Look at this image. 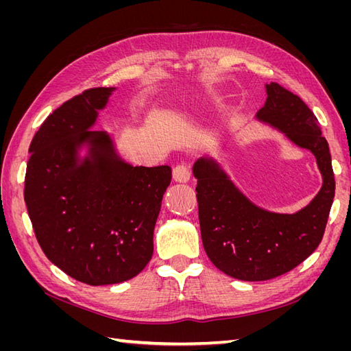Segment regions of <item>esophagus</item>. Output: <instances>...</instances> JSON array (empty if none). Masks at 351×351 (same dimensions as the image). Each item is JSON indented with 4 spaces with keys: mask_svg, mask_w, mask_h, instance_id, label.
Wrapping results in <instances>:
<instances>
[{
    "mask_svg": "<svg viewBox=\"0 0 351 351\" xmlns=\"http://www.w3.org/2000/svg\"><path fill=\"white\" fill-rule=\"evenodd\" d=\"M173 177L176 182H180V183H186L190 180V168L186 162H182V164H177L173 169Z\"/></svg>",
    "mask_w": 351,
    "mask_h": 351,
    "instance_id": "obj_1",
    "label": "esophagus"
}]
</instances>
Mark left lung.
Here are the masks:
<instances>
[{
    "label": "left lung",
    "instance_id": "left-lung-1",
    "mask_svg": "<svg viewBox=\"0 0 351 351\" xmlns=\"http://www.w3.org/2000/svg\"><path fill=\"white\" fill-rule=\"evenodd\" d=\"M267 93L258 117L284 132L297 146L312 151L324 184L302 210L274 214L254 206L214 162L200 158L195 164L205 252L219 271L243 281L280 277L309 258L322 241L335 195L331 154L312 110L280 83L267 84Z\"/></svg>",
    "mask_w": 351,
    "mask_h": 351
}]
</instances>
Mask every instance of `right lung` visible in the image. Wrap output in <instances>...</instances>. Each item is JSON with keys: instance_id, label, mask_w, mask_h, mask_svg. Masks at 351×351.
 <instances>
[{"instance_id": "right-lung-1", "label": "right lung", "mask_w": 351, "mask_h": 351, "mask_svg": "<svg viewBox=\"0 0 351 351\" xmlns=\"http://www.w3.org/2000/svg\"><path fill=\"white\" fill-rule=\"evenodd\" d=\"M114 88H92L42 123L29 147L25 202L45 256L89 285L136 277L154 253V228L171 168L132 167L112 152L107 133L89 130ZM93 159L75 165V147Z\"/></svg>"}]
</instances>
